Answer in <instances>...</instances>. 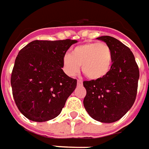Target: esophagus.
I'll return each mask as SVG.
<instances>
[{"instance_id": "esophagus-1", "label": "esophagus", "mask_w": 149, "mask_h": 149, "mask_svg": "<svg viewBox=\"0 0 149 149\" xmlns=\"http://www.w3.org/2000/svg\"><path fill=\"white\" fill-rule=\"evenodd\" d=\"M77 85L78 86H81L82 85V81L81 80H77Z\"/></svg>"}]
</instances>
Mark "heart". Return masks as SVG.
Returning <instances> with one entry per match:
<instances>
[{"label": "heart", "mask_w": 149, "mask_h": 149, "mask_svg": "<svg viewBox=\"0 0 149 149\" xmlns=\"http://www.w3.org/2000/svg\"><path fill=\"white\" fill-rule=\"evenodd\" d=\"M113 52L109 45L88 42L72 49L63 58V68L69 77H75L81 65L84 74L91 80H100L109 74L113 66Z\"/></svg>", "instance_id": "b5f03b06"}]
</instances>
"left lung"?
I'll list each match as a JSON object with an SVG mask.
<instances>
[{
  "mask_svg": "<svg viewBox=\"0 0 149 149\" xmlns=\"http://www.w3.org/2000/svg\"><path fill=\"white\" fill-rule=\"evenodd\" d=\"M112 49L113 66L100 80L85 81L86 95L83 104L96 121L112 123L118 121L133 106L137 95L139 71L130 49L114 37L100 36Z\"/></svg>",
  "mask_w": 149,
  "mask_h": 149,
  "instance_id": "left-lung-1",
  "label": "left lung"
}]
</instances>
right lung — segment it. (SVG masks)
Returning a JSON list of instances; mask_svg holds the SVG:
<instances>
[{"label": "right lung", "instance_id": "1", "mask_svg": "<svg viewBox=\"0 0 149 149\" xmlns=\"http://www.w3.org/2000/svg\"><path fill=\"white\" fill-rule=\"evenodd\" d=\"M76 40H33L19 52L11 74L14 100L20 113L37 122L58 116L77 87L63 71V58Z\"/></svg>", "mask_w": 149, "mask_h": 149}]
</instances>
